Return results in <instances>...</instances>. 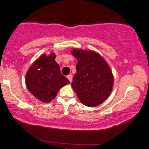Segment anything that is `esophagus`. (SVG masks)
Wrapping results in <instances>:
<instances>
[{
    "label": "esophagus",
    "instance_id": "1",
    "mask_svg": "<svg viewBox=\"0 0 149 149\" xmlns=\"http://www.w3.org/2000/svg\"><path fill=\"white\" fill-rule=\"evenodd\" d=\"M67 79H69L70 82H72V80H73V76H72V75H71V74L68 75V76H67Z\"/></svg>",
    "mask_w": 149,
    "mask_h": 149
}]
</instances>
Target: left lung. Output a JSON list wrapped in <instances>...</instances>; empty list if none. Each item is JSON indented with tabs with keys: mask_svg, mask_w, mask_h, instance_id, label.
<instances>
[{
	"mask_svg": "<svg viewBox=\"0 0 149 149\" xmlns=\"http://www.w3.org/2000/svg\"><path fill=\"white\" fill-rule=\"evenodd\" d=\"M71 53L78 61L71 85L79 100L89 107L101 104L113 88L110 67L99 53L92 50L74 49Z\"/></svg>",
	"mask_w": 149,
	"mask_h": 149,
	"instance_id": "8db88e82",
	"label": "left lung"
}]
</instances>
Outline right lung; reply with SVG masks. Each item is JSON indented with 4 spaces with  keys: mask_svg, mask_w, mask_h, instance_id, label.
Listing matches in <instances>:
<instances>
[{
    "mask_svg": "<svg viewBox=\"0 0 149 149\" xmlns=\"http://www.w3.org/2000/svg\"><path fill=\"white\" fill-rule=\"evenodd\" d=\"M55 54H42L29 67L25 76V84L30 92L39 100L49 103L57 93L70 81L61 73Z\"/></svg>",
    "mask_w": 149,
    "mask_h": 149,
    "instance_id": "obj_1",
    "label": "right lung"
}]
</instances>
